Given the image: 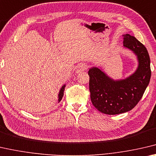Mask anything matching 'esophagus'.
<instances>
[{"mask_svg": "<svg viewBox=\"0 0 156 156\" xmlns=\"http://www.w3.org/2000/svg\"><path fill=\"white\" fill-rule=\"evenodd\" d=\"M86 69H87V66L85 65V64H80V65L78 66L77 68H76V73L82 72V71L86 70Z\"/></svg>", "mask_w": 156, "mask_h": 156, "instance_id": "34e87169", "label": "esophagus"}]
</instances>
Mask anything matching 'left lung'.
Masks as SVG:
<instances>
[{"label": "left lung", "instance_id": "8db88e82", "mask_svg": "<svg viewBox=\"0 0 156 156\" xmlns=\"http://www.w3.org/2000/svg\"><path fill=\"white\" fill-rule=\"evenodd\" d=\"M123 37L124 46L137 56L139 66L136 73L126 80L114 81L98 68L88 71L92 104L104 114H120L133 108L144 95L151 75L146 47L133 36L126 34Z\"/></svg>", "mask_w": 156, "mask_h": 156}]
</instances>
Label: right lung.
<instances>
[{
  "mask_svg": "<svg viewBox=\"0 0 156 156\" xmlns=\"http://www.w3.org/2000/svg\"><path fill=\"white\" fill-rule=\"evenodd\" d=\"M65 90V85L63 86L62 88H61V90L59 92V94H58V101H60L61 99H62V98L63 96V92H64Z\"/></svg>",
  "mask_w": 156,
  "mask_h": 156,
  "instance_id": "1",
  "label": "right lung"
}]
</instances>
